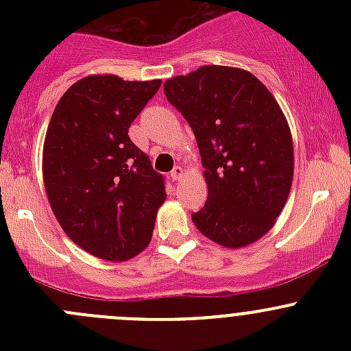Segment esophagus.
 Returning <instances> with one entry per match:
<instances>
[{"label":"esophagus","mask_w":351,"mask_h":351,"mask_svg":"<svg viewBox=\"0 0 351 351\" xmlns=\"http://www.w3.org/2000/svg\"><path fill=\"white\" fill-rule=\"evenodd\" d=\"M169 175H171L173 182H180V180L183 178V175H185V169H183L182 166H175V168H173V171L169 173Z\"/></svg>","instance_id":"1"}]
</instances>
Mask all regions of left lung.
<instances>
[{
    "instance_id": "1",
    "label": "left lung",
    "mask_w": 351,
    "mask_h": 351,
    "mask_svg": "<svg viewBox=\"0 0 351 351\" xmlns=\"http://www.w3.org/2000/svg\"><path fill=\"white\" fill-rule=\"evenodd\" d=\"M165 95L192 127L205 168L208 197L193 224L226 247L260 239L285 207L293 178L292 136L274 95L228 66L171 77Z\"/></svg>"
}]
</instances>
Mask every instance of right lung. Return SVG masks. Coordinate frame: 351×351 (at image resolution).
Masks as SVG:
<instances>
[{
  "label": "right lung",
  "mask_w": 351,
  "mask_h": 351,
  "mask_svg": "<svg viewBox=\"0 0 351 351\" xmlns=\"http://www.w3.org/2000/svg\"><path fill=\"white\" fill-rule=\"evenodd\" d=\"M161 81L95 74L62 95L44 143L45 192L56 219L93 256L123 261L151 241L165 182L129 127Z\"/></svg>",
  "instance_id": "right-lung-1"
}]
</instances>
